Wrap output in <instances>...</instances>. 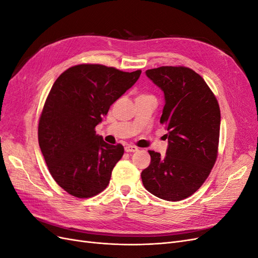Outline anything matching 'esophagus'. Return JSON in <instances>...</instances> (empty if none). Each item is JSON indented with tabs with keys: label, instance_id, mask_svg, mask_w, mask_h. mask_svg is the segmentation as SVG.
Here are the masks:
<instances>
[{
	"label": "esophagus",
	"instance_id": "1",
	"mask_svg": "<svg viewBox=\"0 0 258 258\" xmlns=\"http://www.w3.org/2000/svg\"><path fill=\"white\" fill-rule=\"evenodd\" d=\"M124 151H126L127 153H135V152L139 151V148L134 145H126L124 146Z\"/></svg>",
	"mask_w": 258,
	"mask_h": 258
}]
</instances>
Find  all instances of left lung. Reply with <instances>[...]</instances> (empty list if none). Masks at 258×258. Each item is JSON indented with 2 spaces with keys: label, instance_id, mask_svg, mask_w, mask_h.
I'll use <instances>...</instances> for the list:
<instances>
[{
  "label": "left lung",
  "instance_id": "1",
  "mask_svg": "<svg viewBox=\"0 0 258 258\" xmlns=\"http://www.w3.org/2000/svg\"><path fill=\"white\" fill-rule=\"evenodd\" d=\"M165 96L160 122L168 134L166 156L148 151L151 163L141 173L145 188L167 201H179L200 188L217 157L221 111L202 77L185 67L147 70Z\"/></svg>",
  "mask_w": 258,
  "mask_h": 258
}]
</instances>
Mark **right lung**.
Wrapping results in <instances>:
<instances>
[{
  "label": "right lung",
  "mask_w": 258,
  "mask_h": 258,
  "mask_svg": "<svg viewBox=\"0 0 258 258\" xmlns=\"http://www.w3.org/2000/svg\"><path fill=\"white\" fill-rule=\"evenodd\" d=\"M140 75V70L79 64L53 83L38 122V144L51 176L72 196L93 197L110 183L123 146L107 144L95 128Z\"/></svg>",
  "instance_id": "right-lung-1"
}]
</instances>
